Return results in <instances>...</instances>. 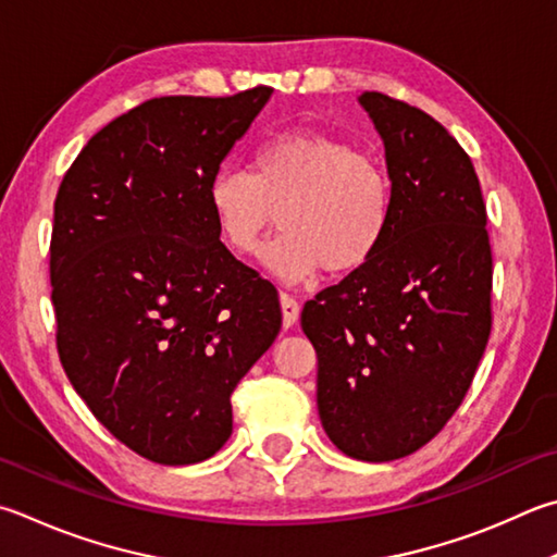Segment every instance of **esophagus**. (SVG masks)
<instances>
[{"mask_svg":"<svg viewBox=\"0 0 557 557\" xmlns=\"http://www.w3.org/2000/svg\"><path fill=\"white\" fill-rule=\"evenodd\" d=\"M280 307H282V323H285V329L295 326L299 319V301L292 295H287V292H280Z\"/></svg>","mask_w":557,"mask_h":557,"instance_id":"obj_1","label":"esophagus"}]
</instances>
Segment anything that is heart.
<instances>
[{
  "instance_id": "1",
  "label": "heart",
  "mask_w": 557,
  "mask_h": 557,
  "mask_svg": "<svg viewBox=\"0 0 557 557\" xmlns=\"http://www.w3.org/2000/svg\"><path fill=\"white\" fill-rule=\"evenodd\" d=\"M216 238L236 256H252L275 224L268 268L287 282L323 268L343 275L366 265L392 219V180L377 158L326 134H282L262 144L250 173L221 168L207 187Z\"/></svg>"
}]
</instances>
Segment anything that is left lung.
<instances>
[{
    "label": "left lung",
    "instance_id": "obj_1",
    "mask_svg": "<svg viewBox=\"0 0 557 557\" xmlns=\"http://www.w3.org/2000/svg\"><path fill=\"white\" fill-rule=\"evenodd\" d=\"M360 104L384 144L389 231L366 265L301 309L333 446L387 462L460 407L492 331V246L470 156L426 111L382 92Z\"/></svg>",
    "mask_w": 557,
    "mask_h": 557
}]
</instances>
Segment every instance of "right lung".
I'll use <instances>...</instances> for the list:
<instances>
[{
    "instance_id": "right-lung-1",
    "label": "right lung",
    "mask_w": 557,
    "mask_h": 557,
    "mask_svg": "<svg viewBox=\"0 0 557 557\" xmlns=\"http://www.w3.org/2000/svg\"><path fill=\"white\" fill-rule=\"evenodd\" d=\"M270 95L148 99L89 138L60 182V362L111 436L160 465L224 446L231 394L282 326L277 289L231 256L207 205Z\"/></svg>"
}]
</instances>
